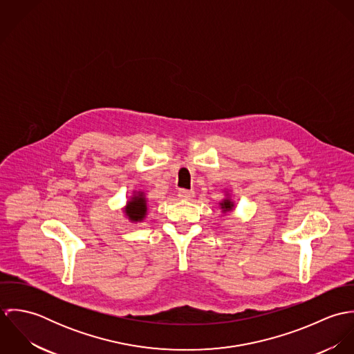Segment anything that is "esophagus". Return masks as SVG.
I'll return each instance as SVG.
<instances>
[{
    "label": "esophagus",
    "mask_w": 354,
    "mask_h": 354,
    "mask_svg": "<svg viewBox=\"0 0 354 354\" xmlns=\"http://www.w3.org/2000/svg\"><path fill=\"white\" fill-rule=\"evenodd\" d=\"M194 195H195V192H194V191H189V189H180V191H178V198H180V199H184V201L192 199Z\"/></svg>",
    "instance_id": "obj_1"
}]
</instances>
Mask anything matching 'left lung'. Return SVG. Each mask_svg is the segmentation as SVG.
I'll return each instance as SVG.
<instances>
[{"label": "left lung", "mask_w": 354, "mask_h": 354, "mask_svg": "<svg viewBox=\"0 0 354 354\" xmlns=\"http://www.w3.org/2000/svg\"><path fill=\"white\" fill-rule=\"evenodd\" d=\"M221 207H222V209L226 212V211H230V209H233L234 204H233L232 201H229V199H225L223 202L221 203Z\"/></svg>", "instance_id": "left-lung-1"}]
</instances>
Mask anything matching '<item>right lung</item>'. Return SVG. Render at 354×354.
<instances>
[{"label":"right lung","instance_id":"right-lung-1","mask_svg":"<svg viewBox=\"0 0 354 354\" xmlns=\"http://www.w3.org/2000/svg\"><path fill=\"white\" fill-rule=\"evenodd\" d=\"M127 215L129 216L131 221H142L146 216L147 212V203H146V198L143 195V192L135 195L131 202L128 203V207L125 209Z\"/></svg>","mask_w":354,"mask_h":354}]
</instances>
